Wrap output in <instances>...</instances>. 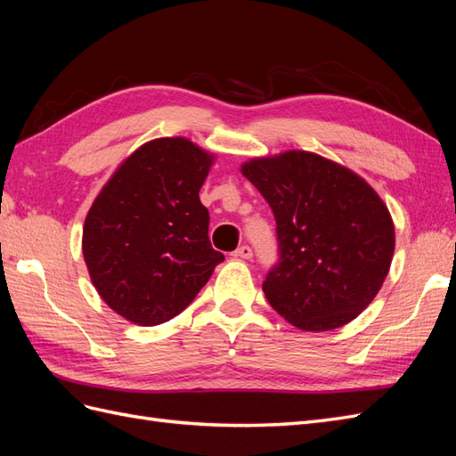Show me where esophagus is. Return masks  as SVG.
<instances>
[{
  "mask_svg": "<svg viewBox=\"0 0 456 456\" xmlns=\"http://www.w3.org/2000/svg\"><path fill=\"white\" fill-rule=\"evenodd\" d=\"M232 256H233V258H243V260H249V258L253 256V249H251L249 245H241L240 249H236V251L232 253Z\"/></svg>",
  "mask_w": 456,
  "mask_h": 456,
  "instance_id": "obj_1",
  "label": "esophagus"
}]
</instances>
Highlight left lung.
Segmentation results:
<instances>
[{
    "mask_svg": "<svg viewBox=\"0 0 456 456\" xmlns=\"http://www.w3.org/2000/svg\"><path fill=\"white\" fill-rule=\"evenodd\" d=\"M241 175L278 224L281 258L262 283L270 306L312 333L355 320L380 291L395 249L382 198L352 169L306 150L253 158Z\"/></svg>",
    "mask_w": 456,
    "mask_h": 456,
    "instance_id": "1",
    "label": "left lung"
}]
</instances>
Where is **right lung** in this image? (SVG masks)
I'll list each match as a JSON object with an SVG mask.
<instances>
[{
    "mask_svg": "<svg viewBox=\"0 0 456 456\" xmlns=\"http://www.w3.org/2000/svg\"><path fill=\"white\" fill-rule=\"evenodd\" d=\"M213 163L190 139L163 136L123 159L94 198L81 249L96 293L127 322L173 320L224 260L200 201Z\"/></svg>",
    "mask_w": 456,
    "mask_h": 456,
    "instance_id": "obj_1",
    "label": "right lung"
}]
</instances>
